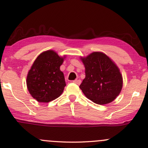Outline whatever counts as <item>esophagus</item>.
I'll list each match as a JSON object with an SVG mask.
<instances>
[{
	"label": "esophagus",
	"instance_id": "esophagus-1",
	"mask_svg": "<svg viewBox=\"0 0 148 148\" xmlns=\"http://www.w3.org/2000/svg\"><path fill=\"white\" fill-rule=\"evenodd\" d=\"M73 82L74 83H75V84H77V85H80L81 83V81L80 79H75V80L73 81Z\"/></svg>",
	"mask_w": 148,
	"mask_h": 148
}]
</instances>
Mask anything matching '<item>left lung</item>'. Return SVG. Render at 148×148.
I'll list each match as a JSON object with an SVG mask.
<instances>
[{
	"label": "left lung",
	"instance_id": "1",
	"mask_svg": "<svg viewBox=\"0 0 148 148\" xmlns=\"http://www.w3.org/2000/svg\"><path fill=\"white\" fill-rule=\"evenodd\" d=\"M85 68V78L79 86L87 98L99 105L113 101L119 95L123 78L119 68L101 52L81 57Z\"/></svg>",
	"mask_w": 148,
	"mask_h": 148
}]
</instances>
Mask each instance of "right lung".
Instances as JSON below:
<instances>
[{
	"mask_svg": "<svg viewBox=\"0 0 148 148\" xmlns=\"http://www.w3.org/2000/svg\"><path fill=\"white\" fill-rule=\"evenodd\" d=\"M64 57L53 50L38 55L29 71L27 85L30 94L40 103H48L57 99L63 93L66 83L60 66Z\"/></svg>",
	"mask_w": 148,
	"mask_h": 148,
	"instance_id": "obj_1",
	"label": "right lung"
}]
</instances>
